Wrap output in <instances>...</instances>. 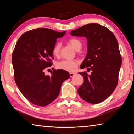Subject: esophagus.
Wrapping results in <instances>:
<instances>
[{
  "mask_svg": "<svg viewBox=\"0 0 134 134\" xmlns=\"http://www.w3.org/2000/svg\"><path fill=\"white\" fill-rule=\"evenodd\" d=\"M76 75V73L75 72H70V77H72V76H74V75Z\"/></svg>",
  "mask_w": 134,
  "mask_h": 134,
  "instance_id": "obj_1",
  "label": "esophagus"
}]
</instances>
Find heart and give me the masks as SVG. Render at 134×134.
Here are the masks:
<instances>
[{"instance_id":"obj_1","label":"heart","mask_w":134,"mask_h":134,"mask_svg":"<svg viewBox=\"0 0 134 134\" xmlns=\"http://www.w3.org/2000/svg\"><path fill=\"white\" fill-rule=\"evenodd\" d=\"M69 43L72 45V47L74 48L76 51L81 49L82 48V42L77 38H71L69 40ZM61 48V44L60 43H57L54 46L52 53L53 55L56 56H58L60 53ZM78 62L75 60H63L57 63L56 67L59 69L63 70L69 71H73L77 67Z\"/></svg>"}]
</instances>
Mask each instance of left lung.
Segmentation results:
<instances>
[{
  "mask_svg": "<svg viewBox=\"0 0 134 134\" xmlns=\"http://www.w3.org/2000/svg\"><path fill=\"white\" fill-rule=\"evenodd\" d=\"M70 35L87 38V52L80 67L92 71L90 75L79 72L84 79L78 89L79 96L90 104L104 101L118 85L121 58L117 39L108 28L96 23L72 30Z\"/></svg>",
  "mask_w": 134,
  "mask_h": 134,
  "instance_id": "1",
  "label": "left lung"
}]
</instances>
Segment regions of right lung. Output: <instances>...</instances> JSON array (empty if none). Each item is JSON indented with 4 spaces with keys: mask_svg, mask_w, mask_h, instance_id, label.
<instances>
[{
    "mask_svg": "<svg viewBox=\"0 0 134 134\" xmlns=\"http://www.w3.org/2000/svg\"><path fill=\"white\" fill-rule=\"evenodd\" d=\"M66 31L58 32L38 28L24 33L17 41L13 52L14 79L20 92L28 101L40 107L47 106L58 97L69 72L54 70L45 75L44 70L52 65V50L56 39Z\"/></svg>",
    "mask_w": 134,
    "mask_h": 134,
    "instance_id": "add662e5",
    "label": "right lung"
}]
</instances>
